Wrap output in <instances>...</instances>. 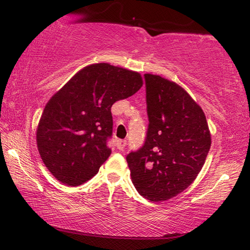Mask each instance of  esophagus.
Wrapping results in <instances>:
<instances>
[{
  "label": "esophagus",
  "instance_id": "34e87169",
  "mask_svg": "<svg viewBox=\"0 0 250 250\" xmlns=\"http://www.w3.org/2000/svg\"><path fill=\"white\" fill-rule=\"evenodd\" d=\"M116 146H117V149L124 150L125 146H126V141L125 140H118L117 143H116Z\"/></svg>",
  "mask_w": 250,
  "mask_h": 250
}]
</instances>
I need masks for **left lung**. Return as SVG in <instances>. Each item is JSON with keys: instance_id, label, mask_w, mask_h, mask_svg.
Here are the masks:
<instances>
[{"instance_id": "1", "label": "left lung", "mask_w": 250, "mask_h": 250, "mask_svg": "<svg viewBox=\"0 0 250 250\" xmlns=\"http://www.w3.org/2000/svg\"><path fill=\"white\" fill-rule=\"evenodd\" d=\"M149 118L145 145L126 155L132 183L151 202L188 188L204 166L210 133L202 108L179 84L146 74Z\"/></svg>"}]
</instances>
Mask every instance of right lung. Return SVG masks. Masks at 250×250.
Returning a JSON list of instances; mask_svg holds the SVG:
<instances>
[{
    "label": "right lung",
    "mask_w": 250,
    "mask_h": 250,
    "mask_svg": "<svg viewBox=\"0 0 250 250\" xmlns=\"http://www.w3.org/2000/svg\"><path fill=\"white\" fill-rule=\"evenodd\" d=\"M139 73L100 62L79 70L45 105L36 132L41 158L62 183L90 180L111 154V107L142 87Z\"/></svg>",
    "instance_id": "obj_1"
}]
</instances>
